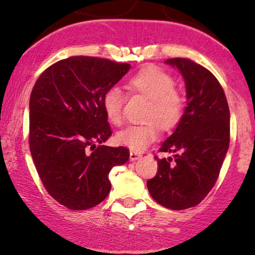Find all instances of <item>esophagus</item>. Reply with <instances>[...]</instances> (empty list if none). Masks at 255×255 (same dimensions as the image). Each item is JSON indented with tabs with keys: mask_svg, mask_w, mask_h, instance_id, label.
<instances>
[{
	"mask_svg": "<svg viewBox=\"0 0 255 255\" xmlns=\"http://www.w3.org/2000/svg\"><path fill=\"white\" fill-rule=\"evenodd\" d=\"M140 157H141V154L137 153V152H134V151L129 152V159L131 160V162H134V160H137Z\"/></svg>",
	"mask_w": 255,
	"mask_h": 255,
	"instance_id": "esophagus-1",
	"label": "esophagus"
}]
</instances>
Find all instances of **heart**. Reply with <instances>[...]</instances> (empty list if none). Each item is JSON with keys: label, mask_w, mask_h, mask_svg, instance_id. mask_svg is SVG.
I'll list each match as a JSON object with an SVG mask.
<instances>
[{"label": "heart", "mask_w": 255, "mask_h": 255, "mask_svg": "<svg viewBox=\"0 0 255 255\" xmlns=\"http://www.w3.org/2000/svg\"><path fill=\"white\" fill-rule=\"evenodd\" d=\"M127 89L131 93H139L150 99L146 109L145 125H131L120 130L115 139L119 145L126 146L130 151L146 150L158 136L157 125L163 130L174 128L183 113V98L175 90V81L168 73L156 67H147L133 75L127 83ZM125 95L119 87H110L103 95L105 115L111 124L120 125L122 121V107Z\"/></svg>", "instance_id": "heart-1"}]
</instances>
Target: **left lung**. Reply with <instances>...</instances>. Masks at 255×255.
Segmentation results:
<instances>
[{
	"mask_svg": "<svg viewBox=\"0 0 255 255\" xmlns=\"http://www.w3.org/2000/svg\"><path fill=\"white\" fill-rule=\"evenodd\" d=\"M165 63L182 75L187 107L159 148L176 154L157 159L158 171L147 181V188L162 206L184 210L200 203L217 181L229 148L230 113L211 72L187 58H169Z\"/></svg>",
	"mask_w": 255,
	"mask_h": 255,
	"instance_id": "left-lung-1",
	"label": "left lung"
}]
</instances>
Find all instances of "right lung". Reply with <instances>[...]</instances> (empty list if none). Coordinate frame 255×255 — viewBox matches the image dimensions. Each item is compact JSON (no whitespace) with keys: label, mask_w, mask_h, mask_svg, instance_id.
I'll return each mask as SVG.
<instances>
[{"label":"right lung","mask_w":255,"mask_h":255,"mask_svg":"<svg viewBox=\"0 0 255 255\" xmlns=\"http://www.w3.org/2000/svg\"><path fill=\"white\" fill-rule=\"evenodd\" d=\"M129 69L128 63L73 56L49 67L34 84L32 159L46 191L67 209L89 210L102 203L111 189L110 170L129 159L124 146L102 145L111 135L103 95Z\"/></svg>","instance_id":"obj_1"}]
</instances>
